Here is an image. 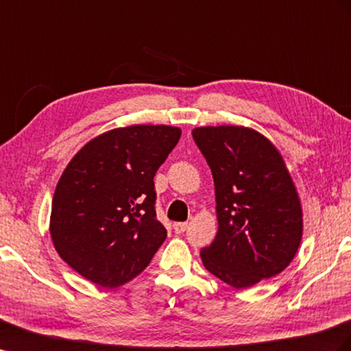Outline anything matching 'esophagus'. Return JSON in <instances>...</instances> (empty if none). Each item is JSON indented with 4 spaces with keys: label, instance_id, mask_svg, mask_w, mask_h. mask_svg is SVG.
Returning a JSON list of instances; mask_svg holds the SVG:
<instances>
[{
    "label": "esophagus",
    "instance_id": "esophagus-1",
    "mask_svg": "<svg viewBox=\"0 0 351 351\" xmlns=\"http://www.w3.org/2000/svg\"><path fill=\"white\" fill-rule=\"evenodd\" d=\"M187 226H189L187 223H174L173 224V229H174L176 233H183V232H186Z\"/></svg>",
    "mask_w": 351,
    "mask_h": 351
}]
</instances>
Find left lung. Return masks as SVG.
Returning a JSON list of instances; mask_svg holds the SVG:
<instances>
[{"label":"left lung","instance_id":"left-lung-1","mask_svg":"<svg viewBox=\"0 0 351 351\" xmlns=\"http://www.w3.org/2000/svg\"><path fill=\"white\" fill-rule=\"evenodd\" d=\"M192 134L215 186L219 232L201 250L205 269L238 289L276 276L302 238L301 202L280 152L248 127H197Z\"/></svg>","mask_w":351,"mask_h":351}]
</instances>
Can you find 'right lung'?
<instances>
[{
    "label": "right lung",
    "instance_id": "obj_1",
    "mask_svg": "<svg viewBox=\"0 0 351 351\" xmlns=\"http://www.w3.org/2000/svg\"><path fill=\"white\" fill-rule=\"evenodd\" d=\"M182 136L169 125H130L94 137L56 186L50 234L82 278L118 288L143 271L167 238L156 219L155 183Z\"/></svg>",
    "mask_w": 351,
    "mask_h": 351
}]
</instances>
